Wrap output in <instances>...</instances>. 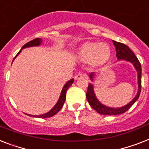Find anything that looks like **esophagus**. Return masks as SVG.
<instances>
[{
    "label": "esophagus",
    "instance_id": "esophagus-1",
    "mask_svg": "<svg viewBox=\"0 0 149 149\" xmlns=\"http://www.w3.org/2000/svg\"><path fill=\"white\" fill-rule=\"evenodd\" d=\"M86 77L85 73H83V72H78L76 76H75V79H79L83 78V77Z\"/></svg>",
    "mask_w": 149,
    "mask_h": 149
}]
</instances>
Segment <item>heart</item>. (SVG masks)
I'll return each instance as SVG.
<instances>
[{
  "label": "heart",
  "mask_w": 149,
  "mask_h": 149,
  "mask_svg": "<svg viewBox=\"0 0 149 149\" xmlns=\"http://www.w3.org/2000/svg\"><path fill=\"white\" fill-rule=\"evenodd\" d=\"M77 54L79 59L82 61H90L93 65L99 66L109 59L111 50L106 43H86L79 47Z\"/></svg>",
  "instance_id": "obj_1"
}]
</instances>
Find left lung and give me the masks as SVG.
I'll return each mask as SVG.
<instances>
[{
    "instance_id": "8db88e82",
    "label": "left lung",
    "mask_w": 149,
    "mask_h": 149,
    "mask_svg": "<svg viewBox=\"0 0 149 149\" xmlns=\"http://www.w3.org/2000/svg\"><path fill=\"white\" fill-rule=\"evenodd\" d=\"M114 43L116 49V56L118 60H125L126 61H129L133 64L135 66V70L138 72V83H139V91L137 93V95H135V97L129 104H127L126 106H123L122 108H110L107 106L102 105L101 102L97 100V98L95 97V93L93 91V85L89 83L88 86V89L86 93V99L89 102V105L91 107L94 109L97 112H99L101 115H120L125 112L127 110L129 109L134 103H135L139 97L140 93H141V63L139 60H138V58L135 56L134 53L129 49V47L125 44H123L119 42L112 40ZM93 73L90 74V79L93 80Z\"/></svg>"
}]
</instances>
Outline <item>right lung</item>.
Here are the masks:
<instances>
[{
	"label": "right lung",
	"mask_w": 149,
	"mask_h": 149,
	"mask_svg": "<svg viewBox=\"0 0 149 149\" xmlns=\"http://www.w3.org/2000/svg\"><path fill=\"white\" fill-rule=\"evenodd\" d=\"M42 42V40L40 39V38H36V39L30 41L28 43H26V44H24V47H22V49H24V48H26V47H35V46H39L40 44ZM20 51L18 52V54L16 55V56L18 55V54H20ZM15 56V57H16ZM14 57V58H15ZM73 83V79H71L70 80H69L67 83L64 85L63 88L62 89V92H61V94H60V99L58 100L57 103L56 104L55 106H54V108L52 109L49 112H47L45 114L43 115H40V116H31V115H28V116H33V117H37V118H49V117H52L53 116H54L55 114H56L59 111H60L61 109H62L63 106L64 102H65V100H66V91H67V89L70 88L71 85Z\"/></svg>",
	"instance_id": "add662e5"
}]
</instances>
